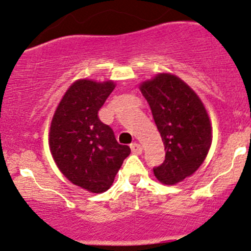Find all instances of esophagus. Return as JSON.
Wrapping results in <instances>:
<instances>
[{
	"instance_id": "34e87169",
	"label": "esophagus",
	"mask_w": 251,
	"mask_h": 251,
	"mask_svg": "<svg viewBox=\"0 0 251 251\" xmlns=\"http://www.w3.org/2000/svg\"><path fill=\"white\" fill-rule=\"evenodd\" d=\"M131 150H132L133 154H142V146L138 143H132L131 144Z\"/></svg>"
}]
</instances>
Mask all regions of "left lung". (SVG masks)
Listing matches in <instances>:
<instances>
[{"mask_svg": "<svg viewBox=\"0 0 251 251\" xmlns=\"http://www.w3.org/2000/svg\"><path fill=\"white\" fill-rule=\"evenodd\" d=\"M139 89L166 150L154 174L162 184L173 185L196 172L207 157L213 137L209 117L196 92L176 75L160 73Z\"/></svg>", "mask_w": 251, "mask_h": 251, "instance_id": "left-lung-1", "label": "left lung"}]
</instances>
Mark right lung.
Listing matches in <instances>:
<instances>
[{"mask_svg": "<svg viewBox=\"0 0 251 251\" xmlns=\"http://www.w3.org/2000/svg\"><path fill=\"white\" fill-rule=\"evenodd\" d=\"M114 81L79 79L68 88L52 117L49 147L52 159L71 183L95 194L107 191L114 181L128 146H121L114 132L99 118L100 108Z\"/></svg>", "mask_w": 251, "mask_h": 251, "instance_id": "right-lung-1", "label": "right lung"}]
</instances>
